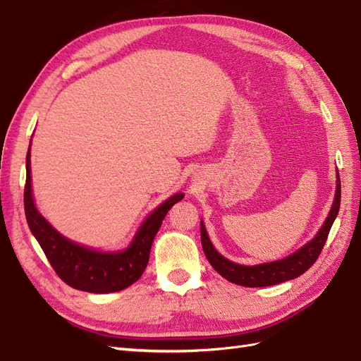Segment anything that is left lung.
Masks as SVG:
<instances>
[{
	"label": "left lung",
	"mask_w": 361,
	"mask_h": 361,
	"mask_svg": "<svg viewBox=\"0 0 361 361\" xmlns=\"http://www.w3.org/2000/svg\"><path fill=\"white\" fill-rule=\"evenodd\" d=\"M336 192L331 209L329 212V216L325 218V221L321 226L318 233H316L307 244H304L297 251H293L292 255L279 260L265 262V264L257 265H241L236 264V262L228 260L227 257L218 253V250L214 247L209 235L206 232L204 223L202 220V247L212 268L226 280L245 288H264L279 285V283L293 280L304 274L321 255L322 247L326 241V236H329L330 228L338 214V207H341V179H338V171L336 173Z\"/></svg>",
	"instance_id": "1"
}]
</instances>
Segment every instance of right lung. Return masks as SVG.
Returning <instances> with one entry per match:
<instances>
[{
  "mask_svg": "<svg viewBox=\"0 0 361 361\" xmlns=\"http://www.w3.org/2000/svg\"><path fill=\"white\" fill-rule=\"evenodd\" d=\"M31 141L27 154V182L24 207L30 231L59 277L66 285L84 292L110 293L129 288L141 277L147 264L154 239L170 207L183 199V192L173 194L152 211L140 224L133 241L123 250L104 251L71 241L43 216L32 197Z\"/></svg>",
  "mask_w": 361,
  "mask_h": 361,
  "instance_id": "obj_1",
  "label": "right lung"
}]
</instances>
